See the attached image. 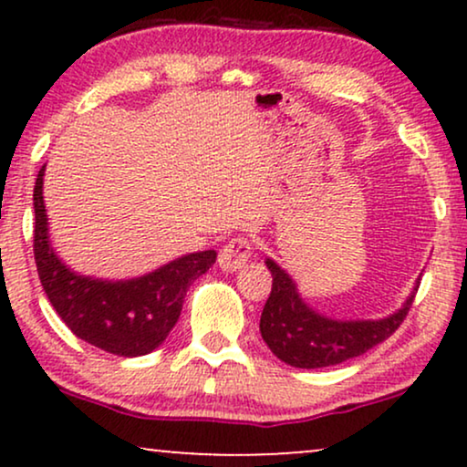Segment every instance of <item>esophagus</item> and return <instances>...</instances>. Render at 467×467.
Listing matches in <instances>:
<instances>
[{
	"instance_id": "obj_1",
	"label": "esophagus",
	"mask_w": 467,
	"mask_h": 467,
	"mask_svg": "<svg viewBox=\"0 0 467 467\" xmlns=\"http://www.w3.org/2000/svg\"><path fill=\"white\" fill-rule=\"evenodd\" d=\"M251 254H253L251 240L244 238V235L232 238L225 246L221 248V253H219L221 270H225V272L240 270V267H244L248 264Z\"/></svg>"
}]
</instances>
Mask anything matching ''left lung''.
Returning <instances> with one entry per match:
<instances>
[{"mask_svg":"<svg viewBox=\"0 0 467 467\" xmlns=\"http://www.w3.org/2000/svg\"><path fill=\"white\" fill-rule=\"evenodd\" d=\"M265 265L272 272V291L261 312V337L280 361L304 369L336 366L385 342L404 323L419 289L417 285L406 304L380 321H334L304 304L283 267L272 259Z\"/></svg>","mask_w":467,"mask_h":467,"instance_id":"8db88e82","label":"left lung"}]
</instances>
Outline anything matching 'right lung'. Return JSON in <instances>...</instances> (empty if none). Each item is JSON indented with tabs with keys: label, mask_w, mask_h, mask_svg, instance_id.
Listing matches in <instances>:
<instances>
[{
	"label": "right lung",
	"mask_w": 467,
	"mask_h": 467,
	"mask_svg": "<svg viewBox=\"0 0 467 467\" xmlns=\"http://www.w3.org/2000/svg\"><path fill=\"white\" fill-rule=\"evenodd\" d=\"M42 176L44 165L34 187V254L37 276L57 315L76 337L106 353L140 357L155 350L181 317L191 283L214 265L216 253L184 254L146 276L117 283L80 276L57 257L48 242Z\"/></svg>",
	"instance_id": "obj_1"
}]
</instances>
